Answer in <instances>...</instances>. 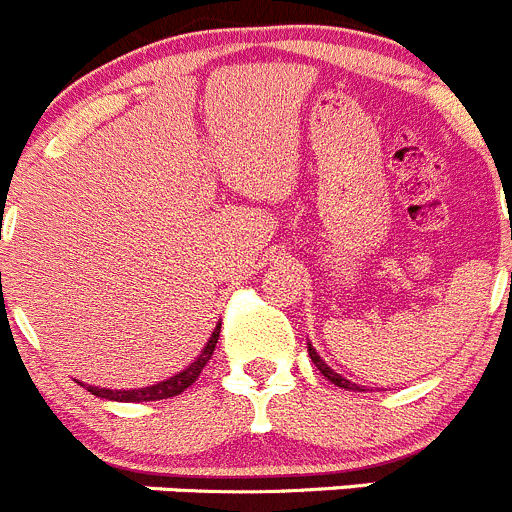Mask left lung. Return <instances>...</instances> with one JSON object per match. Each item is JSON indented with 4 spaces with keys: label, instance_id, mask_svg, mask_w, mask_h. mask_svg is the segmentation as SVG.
<instances>
[{
    "label": "left lung",
    "instance_id": "1",
    "mask_svg": "<svg viewBox=\"0 0 512 512\" xmlns=\"http://www.w3.org/2000/svg\"><path fill=\"white\" fill-rule=\"evenodd\" d=\"M308 353H310V358H313V364L318 366V371H321V374L326 376V379L331 381V384L341 386V389H348V391H358V389H361V386H356V384H351V381H348V379H343V376L338 374V371H333L331 366H328L326 361H323V358L318 356V351H315L313 343H310V341H308Z\"/></svg>",
    "mask_w": 512,
    "mask_h": 512
}]
</instances>
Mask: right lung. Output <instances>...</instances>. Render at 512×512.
Segmentation results:
<instances>
[{
  "instance_id": "1",
  "label": "right lung",
  "mask_w": 512,
  "mask_h": 512,
  "mask_svg": "<svg viewBox=\"0 0 512 512\" xmlns=\"http://www.w3.org/2000/svg\"><path fill=\"white\" fill-rule=\"evenodd\" d=\"M219 328H222V323H217V328L212 331L209 341L204 343L202 353H199V356L194 358V361H191L184 371H179V374L169 376V379H164V381H156V384H151V386H141V389H100V386L83 384V381H78V384H83L90 394L100 396V399H108V401L169 399V396H176V394H181L184 389H189V386L197 381V376L202 374V369L207 366L209 358H212L214 346H217V341H219Z\"/></svg>"
}]
</instances>
